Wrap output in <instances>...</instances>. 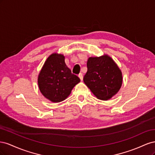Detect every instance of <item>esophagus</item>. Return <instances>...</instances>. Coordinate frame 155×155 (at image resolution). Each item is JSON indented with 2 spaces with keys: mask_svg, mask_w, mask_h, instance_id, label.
<instances>
[{
  "mask_svg": "<svg viewBox=\"0 0 155 155\" xmlns=\"http://www.w3.org/2000/svg\"><path fill=\"white\" fill-rule=\"evenodd\" d=\"M78 77L79 78V79H80L81 81L83 80V74H82V73H79V75H78Z\"/></svg>",
  "mask_w": 155,
  "mask_h": 155,
  "instance_id": "obj_1",
  "label": "esophagus"
}]
</instances>
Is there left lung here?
<instances>
[{
  "mask_svg": "<svg viewBox=\"0 0 155 155\" xmlns=\"http://www.w3.org/2000/svg\"><path fill=\"white\" fill-rule=\"evenodd\" d=\"M83 81L97 99L109 100L120 91L122 72L109 55L88 58Z\"/></svg>",
  "mask_w": 155,
  "mask_h": 155,
  "instance_id": "1",
  "label": "left lung"
}]
</instances>
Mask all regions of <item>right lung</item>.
<instances>
[{
    "label": "right lung",
    "instance_id": "1",
    "mask_svg": "<svg viewBox=\"0 0 155 155\" xmlns=\"http://www.w3.org/2000/svg\"><path fill=\"white\" fill-rule=\"evenodd\" d=\"M79 82L80 79L67 66L64 56L58 53L51 54L46 59L37 78L40 92L54 103L67 99Z\"/></svg>",
    "mask_w": 155,
    "mask_h": 155
}]
</instances>
